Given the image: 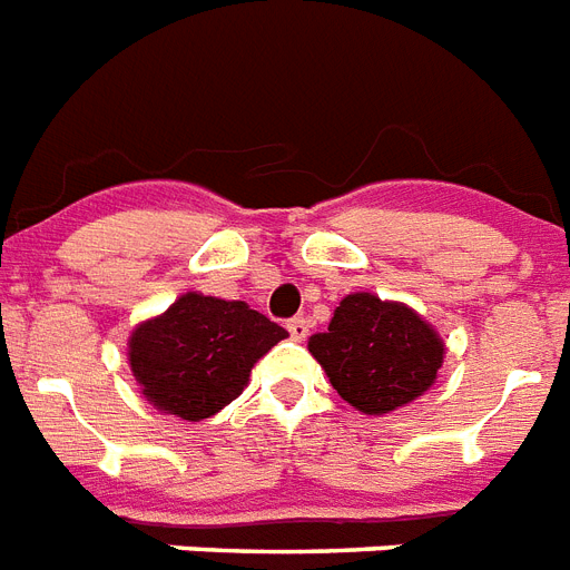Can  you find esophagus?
I'll return each mask as SVG.
<instances>
[{
  "label": "esophagus",
  "instance_id": "obj_1",
  "mask_svg": "<svg viewBox=\"0 0 570 570\" xmlns=\"http://www.w3.org/2000/svg\"><path fill=\"white\" fill-rule=\"evenodd\" d=\"M286 331H289V336H293V340L301 342L309 333V322L304 316H295L286 322Z\"/></svg>",
  "mask_w": 570,
  "mask_h": 570
}]
</instances>
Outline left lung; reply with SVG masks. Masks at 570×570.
I'll use <instances>...</instances> for the list:
<instances>
[{
  "label": "left lung",
  "instance_id": "1",
  "mask_svg": "<svg viewBox=\"0 0 570 570\" xmlns=\"http://www.w3.org/2000/svg\"><path fill=\"white\" fill-rule=\"evenodd\" d=\"M309 354L351 406L381 415L430 390L445 345L404 304L357 293L342 298L327 333L309 340Z\"/></svg>",
  "mask_w": 570,
  "mask_h": 570
}]
</instances>
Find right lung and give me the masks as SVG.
Listing matches in <instances>:
<instances>
[{
    "instance_id": "add662e5",
    "label": "right lung",
    "mask_w": 570,
    "mask_h": 570,
    "mask_svg": "<svg viewBox=\"0 0 570 570\" xmlns=\"http://www.w3.org/2000/svg\"><path fill=\"white\" fill-rule=\"evenodd\" d=\"M284 336V327L245 301L187 293L134 331L128 357L157 410L202 421L243 392L252 365Z\"/></svg>"
}]
</instances>
